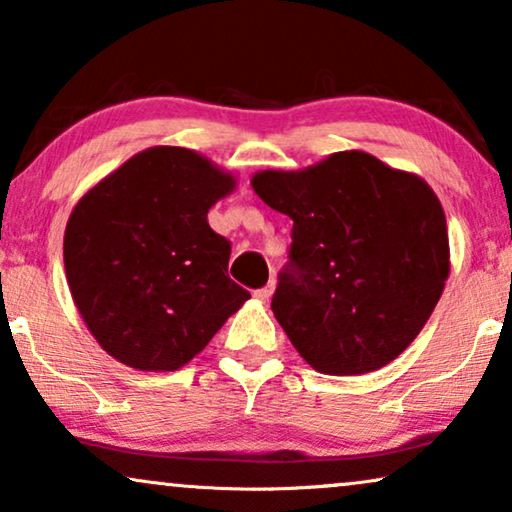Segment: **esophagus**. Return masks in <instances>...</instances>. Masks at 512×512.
Segmentation results:
<instances>
[{"label": "esophagus", "mask_w": 512, "mask_h": 512, "mask_svg": "<svg viewBox=\"0 0 512 512\" xmlns=\"http://www.w3.org/2000/svg\"><path fill=\"white\" fill-rule=\"evenodd\" d=\"M272 291H275V282H268V284L263 286V289H258L254 293V298L261 300V303H268V300L272 298Z\"/></svg>", "instance_id": "34e87169"}]
</instances>
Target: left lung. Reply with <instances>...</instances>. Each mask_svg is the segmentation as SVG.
<instances>
[{"label":"left lung","instance_id":"1","mask_svg":"<svg viewBox=\"0 0 512 512\" xmlns=\"http://www.w3.org/2000/svg\"><path fill=\"white\" fill-rule=\"evenodd\" d=\"M251 188L293 221L272 312L298 354L326 375H366L403 354L450 275L433 188L366 151L256 172Z\"/></svg>","mask_w":512,"mask_h":512}]
</instances>
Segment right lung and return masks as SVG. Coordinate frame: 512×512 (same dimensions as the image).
Segmentation results:
<instances>
[{"mask_svg": "<svg viewBox=\"0 0 512 512\" xmlns=\"http://www.w3.org/2000/svg\"><path fill=\"white\" fill-rule=\"evenodd\" d=\"M237 179L184 146H151L83 193L65 228L74 305L100 347L144 373L198 356L251 298L207 212Z\"/></svg>", "mask_w": 512, "mask_h": 512, "instance_id": "right-lung-1", "label": "right lung"}]
</instances>
